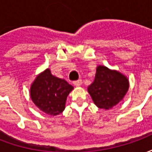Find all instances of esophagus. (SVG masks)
Wrapping results in <instances>:
<instances>
[{"instance_id": "1", "label": "esophagus", "mask_w": 152, "mask_h": 152, "mask_svg": "<svg viewBox=\"0 0 152 152\" xmlns=\"http://www.w3.org/2000/svg\"><path fill=\"white\" fill-rule=\"evenodd\" d=\"M73 84H74V86H81V84H82V80H75V81L73 82Z\"/></svg>"}]
</instances>
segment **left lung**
<instances>
[{
  "mask_svg": "<svg viewBox=\"0 0 152 152\" xmlns=\"http://www.w3.org/2000/svg\"><path fill=\"white\" fill-rule=\"evenodd\" d=\"M129 89L128 79L121 73L99 66L88 92L99 108L108 110L121 102Z\"/></svg>",
  "mask_w": 152,
  "mask_h": 152,
  "instance_id": "left-lung-1",
  "label": "left lung"
}]
</instances>
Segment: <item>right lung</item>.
<instances>
[{"instance_id":"obj_1","label":"right lung","mask_w":152,"mask_h":152,"mask_svg":"<svg viewBox=\"0 0 152 152\" xmlns=\"http://www.w3.org/2000/svg\"><path fill=\"white\" fill-rule=\"evenodd\" d=\"M73 89L65 80L53 76L50 69L36 78L31 86V98L35 105L50 115L62 113L67 95Z\"/></svg>"}]
</instances>
